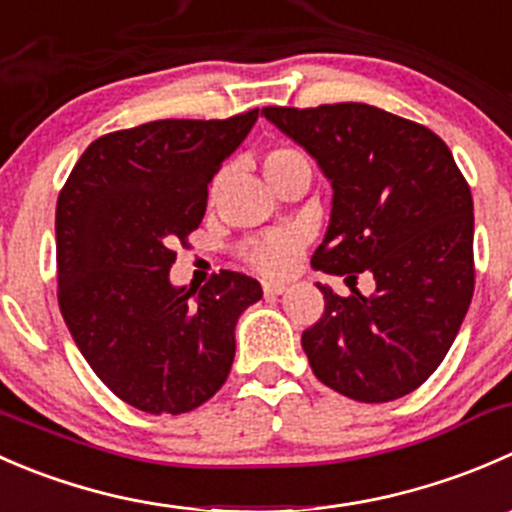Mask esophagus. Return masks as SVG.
<instances>
[{
  "label": "esophagus",
  "mask_w": 512,
  "mask_h": 512,
  "mask_svg": "<svg viewBox=\"0 0 512 512\" xmlns=\"http://www.w3.org/2000/svg\"><path fill=\"white\" fill-rule=\"evenodd\" d=\"M283 291H286V283H273V281L263 283V293H266V296H281Z\"/></svg>",
  "instance_id": "obj_1"
}]
</instances>
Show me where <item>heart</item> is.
Masks as SVG:
<instances>
[{"instance_id": "heart-1", "label": "heart", "mask_w": 512, "mask_h": 512, "mask_svg": "<svg viewBox=\"0 0 512 512\" xmlns=\"http://www.w3.org/2000/svg\"><path fill=\"white\" fill-rule=\"evenodd\" d=\"M261 166L273 189L293 174L311 176V161H308V156L291 144L268 146L261 156ZM221 184H224V174H216L209 189L211 199L219 194ZM298 249H301V236H298L296 231L283 229L273 231V234L268 236H261V239L246 241L239 249V254L244 258L246 266L254 268L261 276H281V273L291 266Z\"/></svg>"}]
</instances>
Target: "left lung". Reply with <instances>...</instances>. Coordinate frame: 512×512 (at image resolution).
<instances>
[{"label":"left lung","mask_w":512,"mask_h":512,"mask_svg":"<svg viewBox=\"0 0 512 512\" xmlns=\"http://www.w3.org/2000/svg\"><path fill=\"white\" fill-rule=\"evenodd\" d=\"M333 186L313 266L376 293L321 286L323 316L301 346L323 386L361 403L416 391L453 346L475 288L473 196L445 141L371 104L263 106Z\"/></svg>","instance_id":"left-lung-1"}]
</instances>
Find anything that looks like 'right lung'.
<instances>
[{
    "label": "right lung",
    "instance_id": "add662e5",
    "mask_svg": "<svg viewBox=\"0 0 512 512\" xmlns=\"http://www.w3.org/2000/svg\"><path fill=\"white\" fill-rule=\"evenodd\" d=\"M258 109L229 119H159L91 141L57 201V298L91 371L129 406L179 416L209 401L234 363L256 278L219 271L204 288L169 281L174 246L206 214L209 184Z\"/></svg>",
    "mask_w": 512,
    "mask_h": 512
}]
</instances>
